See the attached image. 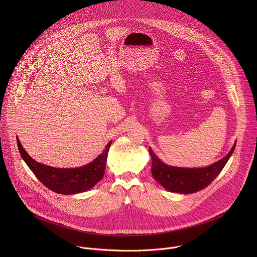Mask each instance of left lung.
<instances>
[{"mask_svg":"<svg viewBox=\"0 0 257 257\" xmlns=\"http://www.w3.org/2000/svg\"><path fill=\"white\" fill-rule=\"evenodd\" d=\"M233 145L229 154L218 162L205 168H178L164 164L150 148L152 157V173L156 181L171 192L190 194L202 190L222 172L235 150Z\"/></svg>","mask_w":257,"mask_h":257,"instance_id":"left-lung-1","label":"left lung"}]
</instances>
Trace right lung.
I'll list each match as a JSON object with an SVG mask.
<instances>
[{
	"mask_svg": "<svg viewBox=\"0 0 257 257\" xmlns=\"http://www.w3.org/2000/svg\"><path fill=\"white\" fill-rule=\"evenodd\" d=\"M17 144L19 153L32 171L34 176L50 190L59 194H76L92 188L104 174L107 152L112 141H109L99 155L90 164L74 169H59L35 162L23 149L18 137Z\"/></svg>",
	"mask_w": 257,
	"mask_h": 257,
	"instance_id": "1",
	"label": "right lung"
}]
</instances>
